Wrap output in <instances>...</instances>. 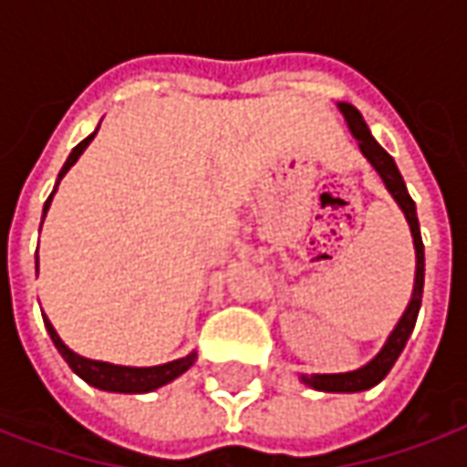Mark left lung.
<instances>
[{
    "instance_id": "left-lung-1",
    "label": "left lung",
    "mask_w": 467,
    "mask_h": 467,
    "mask_svg": "<svg viewBox=\"0 0 467 467\" xmlns=\"http://www.w3.org/2000/svg\"><path fill=\"white\" fill-rule=\"evenodd\" d=\"M341 116L347 120L348 131L358 141V149L361 154L367 156L377 174L384 182L387 192L392 194V200L397 202V207L404 212V220L410 224V233H412V243H415V285H412V298L407 303V308L400 316V321L392 328V334L387 336L384 347L379 348V354L367 361L364 367H358L354 371H344V374H301L303 384H308L311 389H318V392H338V394H351V392H364V389H371L377 387L389 369L394 367V361L402 354L407 338L412 334L417 321V313H420V306H422V285H425V244H422V234H420V223H417V207L410 192L404 187V179L400 174V169L394 164V159L384 149H381L377 139L371 136L369 126L364 123L361 113H358L351 103H336Z\"/></svg>"
}]
</instances>
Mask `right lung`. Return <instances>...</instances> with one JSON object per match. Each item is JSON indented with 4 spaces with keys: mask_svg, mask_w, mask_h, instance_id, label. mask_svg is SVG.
I'll use <instances>...</instances> for the list:
<instances>
[{
    "mask_svg": "<svg viewBox=\"0 0 467 467\" xmlns=\"http://www.w3.org/2000/svg\"><path fill=\"white\" fill-rule=\"evenodd\" d=\"M98 129L88 139L75 146L70 156H67V161L60 169V174H57V182H55V189H52V194L45 202V210H42V220H45V214L50 210V202L55 197V192H57V184H60V179L70 171V166L80 159V154L88 149V143L96 139ZM42 227V224H40ZM35 267L40 270V257L35 255ZM42 321H45V328H47V334H50L52 344L55 348L60 351V357L67 361V367L80 377L83 381H88L90 387H96V389H103V392H119V394H143V392H154L159 387H164L169 381H174L177 377H182L184 371L197 361V351H192L187 357L174 358V361H166V364H159V367H120V364H109V361H96V358H86L80 357V354H75L73 348L65 347V341L57 336L55 331V326L50 324V318L42 313Z\"/></svg>",
    "mask_w": 467,
    "mask_h": 467,
    "instance_id": "add662e5",
    "label": "right lung"
}]
</instances>
